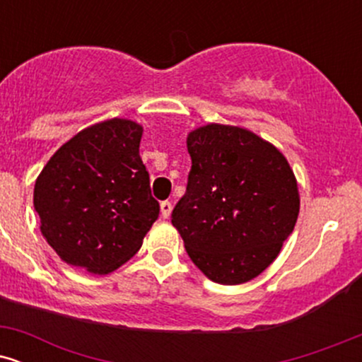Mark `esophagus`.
I'll return each instance as SVG.
<instances>
[{"instance_id": "esophagus-1", "label": "esophagus", "mask_w": 362, "mask_h": 362, "mask_svg": "<svg viewBox=\"0 0 362 362\" xmlns=\"http://www.w3.org/2000/svg\"><path fill=\"white\" fill-rule=\"evenodd\" d=\"M160 209H161V218L168 219L170 214H172V202L163 201V202H161V204H160Z\"/></svg>"}]
</instances>
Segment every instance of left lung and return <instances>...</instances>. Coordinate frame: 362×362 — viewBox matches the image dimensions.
<instances>
[{
  "instance_id": "1",
  "label": "left lung",
  "mask_w": 362,
  "mask_h": 362,
  "mask_svg": "<svg viewBox=\"0 0 362 362\" xmlns=\"http://www.w3.org/2000/svg\"><path fill=\"white\" fill-rule=\"evenodd\" d=\"M190 167L172 224L192 262L219 284L264 272L293 233L296 178L272 144L242 127L209 126L187 138Z\"/></svg>"
}]
</instances>
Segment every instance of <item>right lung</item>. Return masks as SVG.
Returning a JSON list of instances; mask_svg holds the SVG:
<instances>
[{
	"label": "right lung",
	"instance_id": "1",
	"mask_svg": "<svg viewBox=\"0 0 362 362\" xmlns=\"http://www.w3.org/2000/svg\"><path fill=\"white\" fill-rule=\"evenodd\" d=\"M143 127L110 119L54 153L35 182L40 230L66 264L109 274L139 250L160 214L139 156Z\"/></svg>",
	"mask_w": 362,
	"mask_h": 362
}]
</instances>
